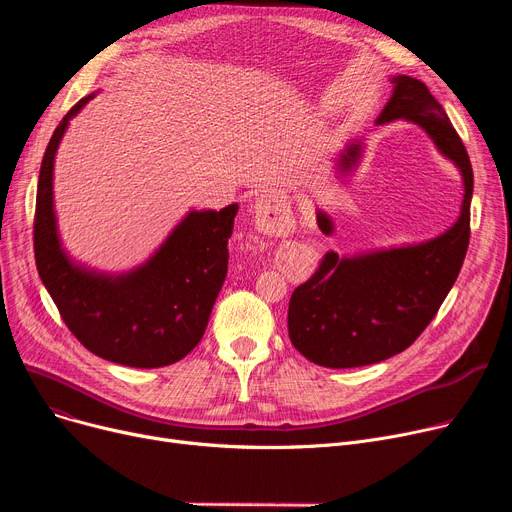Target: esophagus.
Returning <instances> with one entry per match:
<instances>
[{
  "instance_id": "obj_1",
  "label": "esophagus",
  "mask_w": 512,
  "mask_h": 512,
  "mask_svg": "<svg viewBox=\"0 0 512 512\" xmlns=\"http://www.w3.org/2000/svg\"><path fill=\"white\" fill-rule=\"evenodd\" d=\"M255 220L263 232L284 234L292 230V215L274 195H263L255 205Z\"/></svg>"
}]
</instances>
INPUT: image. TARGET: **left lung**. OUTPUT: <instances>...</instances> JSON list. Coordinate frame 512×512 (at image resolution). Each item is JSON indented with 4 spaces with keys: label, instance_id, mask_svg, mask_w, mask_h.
<instances>
[{
    "label": "left lung",
    "instance_id": "obj_1",
    "mask_svg": "<svg viewBox=\"0 0 512 512\" xmlns=\"http://www.w3.org/2000/svg\"><path fill=\"white\" fill-rule=\"evenodd\" d=\"M394 120L423 128L436 149L459 168L465 188L461 215L446 232L417 245L353 257L330 251L324 257L319 270L292 292L288 305L290 342L321 367L371 365L409 348L436 317L467 255L473 170L461 137L444 107L413 76H392V97L375 124ZM361 155L359 139L348 143L338 155V174L351 176ZM317 226L324 234L334 232L324 211H317Z\"/></svg>",
    "mask_w": 512,
    "mask_h": 512
}]
</instances>
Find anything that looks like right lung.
Segmentation results:
<instances>
[{"label":"right lung","mask_w":512,"mask_h":512,"mask_svg":"<svg viewBox=\"0 0 512 512\" xmlns=\"http://www.w3.org/2000/svg\"><path fill=\"white\" fill-rule=\"evenodd\" d=\"M95 93L80 99L53 130L45 149L35 209L37 272L68 330L105 361L166 367L186 357L205 334L228 274V238L238 205L193 209L145 263L105 274L70 259L53 209V164L70 120Z\"/></svg>","instance_id":"add662e5"}]
</instances>
